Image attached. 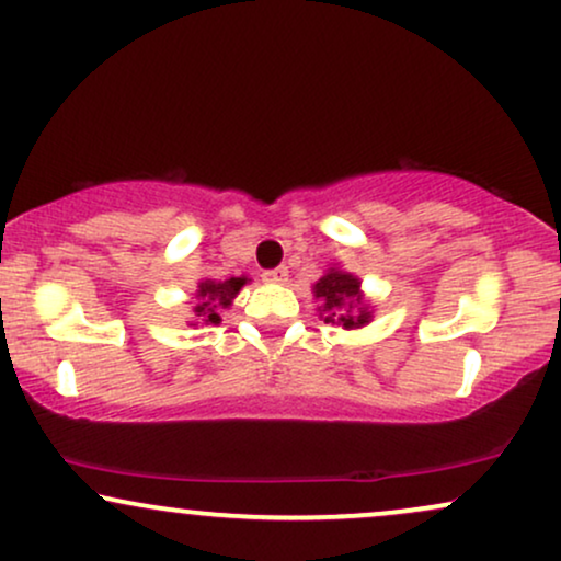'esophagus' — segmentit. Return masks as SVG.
Here are the masks:
<instances>
[{
  "label": "esophagus",
  "mask_w": 561,
  "mask_h": 561,
  "mask_svg": "<svg viewBox=\"0 0 561 561\" xmlns=\"http://www.w3.org/2000/svg\"><path fill=\"white\" fill-rule=\"evenodd\" d=\"M263 282H272V285H279V282H287V268L279 266V268H268V272H263Z\"/></svg>",
  "instance_id": "1"
}]
</instances>
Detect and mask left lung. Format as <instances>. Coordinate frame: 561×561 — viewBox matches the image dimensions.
I'll list each match as a JSON object with an SVG mask.
<instances>
[{"label":"left lung","instance_id":"8db88e82","mask_svg":"<svg viewBox=\"0 0 561 561\" xmlns=\"http://www.w3.org/2000/svg\"><path fill=\"white\" fill-rule=\"evenodd\" d=\"M358 285L362 282L356 276L345 272H332L324 274L313 287L319 298V313L330 324H343L345 330L351 327H364L369 321L371 313L366 311L362 302V295H358Z\"/></svg>","mask_w":561,"mask_h":561}]
</instances>
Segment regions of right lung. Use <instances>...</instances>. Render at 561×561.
<instances>
[{"label": "right lung", "mask_w": 561, "mask_h": 561, "mask_svg": "<svg viewBox=\"0 0 561 561\" xmlns=\"http://www.w3.org/2000/svg\"><path fill=\"white\" fill-rule=\"evenodd\" d=\"M244 285V276H231L227 282H199L197 289V302H195V317L203 321H210V324H218V311L221 308L231 306V298L240 293Z\"/></svg>", "instance_id": "1"}]
</instances>
